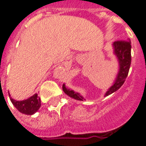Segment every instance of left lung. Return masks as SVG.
<instances>
[{
	"label": "left lung",
	"instance_id": "1",
	"mask_svg": "<svg viewBox=\"0 0 146 146\" xmlns=\"http://www.w3.org/2000/svg\"><path fill=\"white\" fill-rule=\"evenodd\" d=\"M113 48H114V53L119 61V73L117 74L116 81L106 93V96L111 95L113 92H116L123 84L127 76L128 75L131 62V41H129V40H116L113 43ZM62 90L67 95H69L70 97L74 98L76 100L83 101V99H84V98L80 95L79 93H76L72 90L66 88L65 84H63L62 86Z\"/></svg>",
	"mask_w": 146,
	"mask_h": 146
}]
</instances>
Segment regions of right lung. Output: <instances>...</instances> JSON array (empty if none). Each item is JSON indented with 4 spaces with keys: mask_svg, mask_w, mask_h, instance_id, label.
Instances as JSON below:
<instances>
[{
    "mask_svg": "<svg viewBox=\"0 0 146 146\" xmlns=\"http://www.w3.org/2000/svg\"><path fill=\"white\" fill-rule=\"evenodd\" d=\"M10 99L15 107L20 113L27 115H32L35 113L40 107V98L37 94L33 95L30 98L23 101H16L11 98H10Z\"/></svg>",
    "mask_w": 146,
    "mask_h": 146,
    "instance_id": "add662e5",
    "label": "right lung"
}]
</instances>
